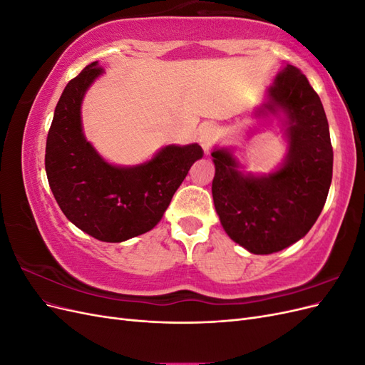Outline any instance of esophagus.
<instances>
[{"instance_id":"esophagus-1","label":"esophagus","mask_w":365,"mask_h":365,"mask_svg":"<svg viewBox=\"0 0 365 365\" xmlns=\"http://www.w3.org/2000/svg\"><path fill=\"white\" fill-rule=\"evenodd\" d=\"M217 138V128L213 123H205L197 130V140H200L201 146L208 150L215 145V141Z\"/></svg>"}]
</instances>
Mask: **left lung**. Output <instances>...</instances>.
<instances>
[{
    "label": "left lung",
    "instance_id": "obj_1",
    "mask_svg": "<svg viewBox=\"0 0 365 365\" xmlns=\"http://www.w3.org/2000/svg\"><path fill=\"white\" fill-rule=\"evenodd\" d=\"M288 115L289 152L267 176L244 175L227 149L212 157L215 208L227 235L254 254H271L300 240L324 207L332 182L334 149L322 101L307 77L288 65L269 88L257 113Z\"/></svg>",
    "mask_w": 365,
    "mask_h": 365
}]
</instances>
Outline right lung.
Wrapping results in <instances>:
<instances>
[{"mask_svg": "<svg viewBox=\"0 0 365 365\" xmlns=\"http://www.w3.org/2000/svg\"><path fill=\"white\" fill-rule=\"evenodd\" d=\"M102 73L93 62L65 86L47 135L46 170L68 220L98 240L123 242L160 222L192 164L202 158V149L170 145L135 168L103 161L85 140L81 123L83 94Z\"/></svg>", "mask_w": 365, "mask_h": 365, "instance_id": "obj_1", "label": "right lung"}]
</instances>
